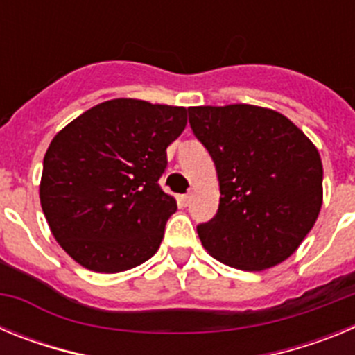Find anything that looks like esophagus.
Returning a JSON list of instances; mask_svg holds the SVG:
<instances>
[{
  "label": "esophagus",
  "mask_w": 355,
  "mask_h": 355,
  "mask_svg": "<svg viewBox=\"0 0 355 355\" xmlns=\"http://www.w3.org/2000/svg\"><path fill=\"white\" fill-rule=\"evenodd\" d=\"M181 202H183V206H187L190 200H192V193H184V196H181Z\"/></svg>",
  "instance_id": "1"
}]
</instances>
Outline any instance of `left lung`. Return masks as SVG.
<instances>
[{
    "label": "left lung",
    "instance_id": "obj_1",
    "mask_svg": "<svg viewBox=\"0 0 355 355\" xmlns=\"http://www.w3.org/2000/svg\"><path fill=\"white\" fill-rule=\"evenodd\" d=\"M188 121L220 187L216 215L197 225L205 249L247 272L290 258L322 208L318 149L290 119L261 106H192Z\"/></svg>",
    "mask_w": 355,
    "mask_h": 355
}]
</instances>
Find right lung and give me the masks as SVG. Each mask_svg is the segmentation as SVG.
<instances>
[{"instance_id": "right-lung-1", "label": "right lung", "mask_w": 355, "mask_h": 355, "mask_svg": "<svg viewBox=\"0 0 355 355\" xmlns=\"http://www.w3.org/2000/svg\"><path fill=\"white\" fill-rule=\"evenodd\" d=\"M187 112L122 97L92 106L55 135L44 156L40 206L74 261L117 274L155 256L178 209L158 181Z\"/></svg>"}]
</instances>
